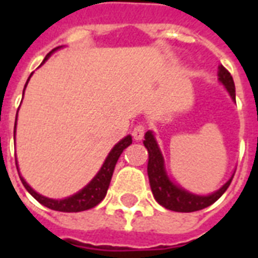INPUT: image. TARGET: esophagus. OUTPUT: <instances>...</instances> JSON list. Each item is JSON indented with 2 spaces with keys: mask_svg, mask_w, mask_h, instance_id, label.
Returning a JSON list of instances; mask_svg holds the SVG:
<instances>
[{
  "mask_svg": "<svg viewBox=\"0 0 258 258\" xmlns=\"http://www.w3.org/2000/svg\"><path fill=\"white\" fill-rule=\"evenodd\" d=\"M145 133H146V127L143 124H138L134 127L133 130V137L135 141H142L143 137H145Z\"/></svg>",
  "mask_w": 258,
  "mask_h": 258,
  "instance_id": "34e87169",
  "label": "esophagus"
}]
</instances>
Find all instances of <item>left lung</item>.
Returning <instances> with one entry per match:
<instances>
[{"instance_id":"left-lung-1","label":"left lung","mask_w":258,"mask_h":258,"mask_svg":"<svg viewBox=\"0 0 258 258\" xmlns=\"http://www.w3.org/2000/svg\"><path fill=\"white\" fill-rule=\"evenodd\" d=\"M218 80L228 89L229 95L233 100H236V87L230 72H229L224 66L218 67ZM145 147L149 151V165H147V174H149L150 186H151V191L154 194V198L157 200L159 205L163 208L172 210V212L179 213H191L197 210H202V209L208 208L213 205L218 198H220L229 184L232 182V178L226 182V183L217 190L213 194L209 196H197L192 192L186 191L184 188L178 187L174 184L167 176V172L165 170V161L162 157V153L158 143L154 138V134L151 131H147L145 135Z\"/></svg>"}]
</instances>
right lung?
<instances>
[{
	"label": "right lung",
	"mask_w": 258,
	"mask_h": 258,
	"mask_svg": "<svg viewBox=\"0 0 258 258\" xmlns=\"http://www.w3.org/2000/svg\"><path fill=\"white\" fill-rule=\"evenodd\" d=\"M58 48H60V46L50 50L49 53L46 54L42 62H45L50 54L53 53L56 49H58ZM30 76H32V75H30ZM29 79H28V82H29ZM28 82H26V84H28ZM24 91H25V88H24ZM16 123H17V115H16ZM14 134H16V125H14ZM131 143H133V138L130 137V135H127L124 139H121V141L119 142L117 145H115V147L111 150V153L108 154V157L105 158L104 163L101 166V169L99 170V172L95 175V178L87 184L86 187L82 188L80 191L74 194V196L68 197V198H64V200H52V198H46V197L38 194V192H36L33 188L30 187L29 184L26 183L25 179L20 175V172H18V175H20V179H21L24 187L29 191L30 196L33 197L36 201H38L41 205L46 206V208L52 209V210H57V212L66 213H78L83 212V210H88V209L95 208L97 204H100L101 201H103V198H104L105 194H107V190H108L109 182H111V178H112L113 170H115V165H116L117 159L120 157V154L123 153V150L127 149ZM16 166H17V163H16Z\"/></svg>",
	"instance_id": "1"
}]
</instances>
